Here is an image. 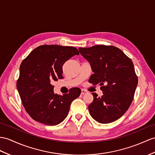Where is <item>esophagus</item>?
I'll use <instances>...</instances> for the list:
<instances>
[{
	"mask_svg": "<svg viewBox=\"0 0 155 155\" xmlns=\"http://www.w3.org/2000/svg\"><path fill=\"white\" fill-rule=\"evenodd\" d=\"M87 93V91L85 89H81V95H84V94H85Z\"/></svg>",
	"mask_w": 155,
	"mask_h": 155,
	"instance_id": "1",
	"label": "esophagus"
}]
</instances>
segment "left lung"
Segmentation results:
<instances>
[{"mask_svg": "<svg viewBox=\"0 0 155 155\" xmlns=\"http://www.w3.org/2000/svg\"><path fill=\"white\" fill-rule=\"evenodd\" d=\"M91 66L93 74L89 82L101 85L103 95L93 93L88 109L97 122L108 124L125 114L134 99L138 79L131 60L114 46L95 45L79 48Z\"/></svg>", "mask_w": 155, "mask_h": 155, "instance_id": "obj_1", "label": "left lung"}]
</instances>
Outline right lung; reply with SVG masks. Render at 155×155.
Here are the masks:
<instances>
[{"label": "right lung", "mask_w": 155, "mask_h": 155, "mask_svg": "<svg viewBox=\"0 0 155 155\" xmlns=\"http://www.w3.org/2000/svg\"><path fill=\"white\" fill-rule=\"evenodd\" d=\"M79 54L73 47L45 45L35 48L22 61L16 86L26 112L34 120L56 126L66 118L81 89L74 87L69 93L59 95L54 93L52 83L64 78V64Z\"/></svg>", "instance_id": "1"}]
</instances>
